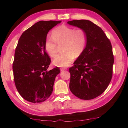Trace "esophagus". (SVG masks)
Masks as SVG:
<instances>
[{
  "instance_id": "1",
  "label": "esophagus",
  "mask_w": 128,
  "mask_h": 128,
  "mask_svg": "<svg viewBox=\"0 0 128 128\" xmlns=\"http://www.w3.org/2000/svg\"><path fill=\"white\" fill-rule=\"evenodd\" d=\"M65 70H66V68H60V71L61 72H63V71H64Z\"/></svg>"
}]
</instances>
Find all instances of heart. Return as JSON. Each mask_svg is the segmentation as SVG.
Here are the masks:
<instances>
[{"label": "heart", "mask_w": 128, "mask_h": 128, "mask_svg": "<svg viewBox=\"0 0 128 128\" xmlns=\"http://www.w3.org/2000/svg\"><path fill=\"white\" fill-rule=\"evenodd\" d=\"M52 37L46 40L44 48L50 56L56 54L58 44H63L62 51L63 53L56 56L53 63L58 67H66L72 63L75 58L79 56L86 47L88 36L82 28L75 29L66 25H60L52 32Z\"/></svg>", "instance_id": "1"}]
</instances>
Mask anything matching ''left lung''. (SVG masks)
Segmentation results:
<instances>
[{
	"label": "left lung",
	"mask_w": 128,
	"mask_h": 128,
	"mask_svg": "<svg viewBox=\"0 0 128 128\" xmlns=\"http://www.w3.org/2000/svg\"><path fill=\"white\" fill-rule=\"evenodd\" d=\"M67 23L84 29L88 36L85 50L69 69L70 90L80 99H94L106 90L112 79V45L102 28L90 21L74 20Z\"/></svg>",
	"instance_id": "left-lung-1"
}]
</instances>
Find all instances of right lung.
Instances as JSON below:
<instances>
[{
	"label": "right lung",
	"mask_w": 128,
	"mask_h": 128,
	"mask_svg": "<svg viewBox=\"0 0 128 128\" xmlns=\"http://www.w3.org/2000/svg\"><path fill=\"white\" fill-rule=\"evenodd\" d=\"M61 21H40L23 32L16 48L12 64L16 88L23 98L44 102L53 92L58 67L47 71L50 59L44 48L47 34Z\"/></svg>",
	"instance_id": "1"
}]
</instances>
